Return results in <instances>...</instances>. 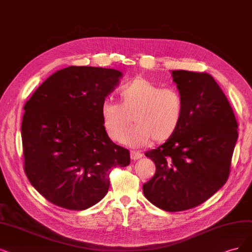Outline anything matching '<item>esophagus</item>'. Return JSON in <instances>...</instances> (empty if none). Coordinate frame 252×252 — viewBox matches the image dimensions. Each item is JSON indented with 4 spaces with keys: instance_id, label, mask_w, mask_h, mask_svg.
Listing matches in <instances>:
<instances>
[{
    "instance_id": "34e87169",
    "label": "esophagus",
    "mask_w": 252,
    "mask_h": 252,
    "mask_svg": "<svg viewBox=\"0 0 252 252\" xmlns=\"http://www.w3.org/2000/svg\"><path fill=\"white\" fill-rule=\"evenodd\" d=\"M142 153L141 152H137V151H131V159L136 161V160H139L141 159L142 158Z\"/></svg>"
}]
</instances>
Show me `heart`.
<instances>
[{
	"label": "heart",
	"mask_w": 252,
	"mask_h": 252,
	"mask_svg": "<svg viewBox=\"0 0 252 252\" xmlns=\"http://www.w3.org/2000/svg\"><path fill=\"white\" fill-rule=\"evenodd\" d=\"M119 95L120 102L104 100L99 110L102 126L111 140L118 142L123 139L126 145L143 146L153 139L165 141L180 128L185 105L178 90L162 89L152 81L138 77L125 84ZM132 117L136 126L127 133Z\"/></svg>",
	"instance_id": "heart-1"
}]
</instances>
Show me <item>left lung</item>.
<instances>
[{
    "label": "left lung",
    "mask_w": 252,
    "mask_h": 252,
    "mask_svg": "<svg viewBox=\"0 0 252 252\" xmlns=\"http://www.w3.org/2000/svg\"><path fill=\"white\" fill-rule=\"evenodd\" d=\"M184 99L180 128L157 150L145 153L156 173L144 196L167 212L199 206L228 179L238 124L224 93L207 72L172 70Z\"/></svg>",
    "instance_id": "obj_1"
}]
</instances>
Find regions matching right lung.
I'll return each instance as SVG.
<instances>
[{
    "mask_svg": "<svg viewBox=\"0 0 252 252\" xmlns=\"http://www.w3.org/2000/svg\"><path fill=\"white\" fill-rule=\"evenodd\" d=\"M121 77L113 68L65 67L25 104V172L56 206L73 211L94 206L109 190L111 169L131 162L126 148L109 138L99 113Z\"/></svg>",
    "mask_w": 252,
    "mask_h": 252,
    "instance_id": "1",
    "label": "right lung"
}]
</instances>
